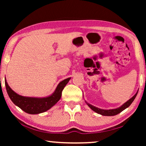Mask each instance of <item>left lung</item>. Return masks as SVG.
<instances>
[{
  "label": "left lung",
  "instance_id": "8db88e82",
  "mask_svg": "<svg viewBox=\"0 0 146 146\" xmlns=\"http://www.w3.org/2000/svg\"><path fill=\"white\" fill-rule=\"evenodd\" d=\"M138 92H137V93L135 94V95L133 96V97L130 98V99L127 101L126 102L123 104L121 106V107L117 108V109H113V110H101V109H99L98 108H96L95 106H93L92 105L90 104H88L87 102V104L88 105L89 107H90L91 110L94 111L98 113V114H100L104 116H114L118 114V113H120L121 111H122L123 110H124L125 109H126L127 108L129 107V106L131 104V103L133 102V100H135V97H137V95Z\"/></svg>",
  "mask_w": 146,
  "mask_h": 146
}]
</instances>
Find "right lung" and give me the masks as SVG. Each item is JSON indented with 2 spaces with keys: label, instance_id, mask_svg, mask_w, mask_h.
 I'll return each instance as SVG.
<instances>
[{
  "label": "right lung",
  "instance_id": "right-lung-1",
  "mask_svg": "<svg viewBox=\"0 0 146 146\" xmlns=\"http://www.w3.org/2000/svg\"><path fill=\"white\" fill-rule=\"evenodd\" d=\"M71 78H66L58 84L52 95L46 98H31L23 97L11 90L5 80L7 93L15 104L29 114H38L46 111L60 99L62 92Z\"/></svg>",
  "mask_w": 146,
  "mask_h": 146
}]
</instances>
